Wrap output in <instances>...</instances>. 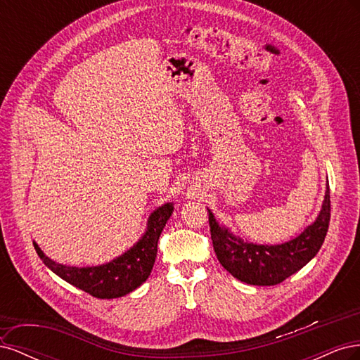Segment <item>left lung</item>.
Here are the masks:
<instances>
[{
  "mask_svg": "<svg viewBox=\"0 0 360 360\" xmlns=\"http://www.w3.org/2000/svg\"><path fill=\"white\" fill-rule=\"evenodd\" d=\"M330 222V191L326 189L321 212L312 225L292 240L267 246L246 243L219 226L209 210L210 234L219 263L238 281L250 285H276L317 255Z\"/></svg>",
  "mask_w": 360,
  "mask_h": 360,
  "instance_id": "obj_1",
  "label": "left lung"
}]
</instances>
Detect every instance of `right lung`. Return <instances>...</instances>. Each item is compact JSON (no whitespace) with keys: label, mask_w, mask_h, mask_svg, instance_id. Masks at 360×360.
Returning <instances> with one entry per match:
<instances>
[{"label":"right lung","mask_w":360,"mask_h":360,"mask_svg":"<svg viewBox=\"0 0 360 360\" xmlns=\"http://www.w3.org/2000/svg\"><path fill=\"white\" fill-rule=\"evenodd\" d=\"M174 210L172 204L159 207L151 213L147 231L143 238L122 257L103 266L69 267L48 258L37 243L34 249L53 274L97 299H115L136 290L150 276L158 255V240Z\"/></svg>","instance_id":"right-lung-1"}]
</instances>
